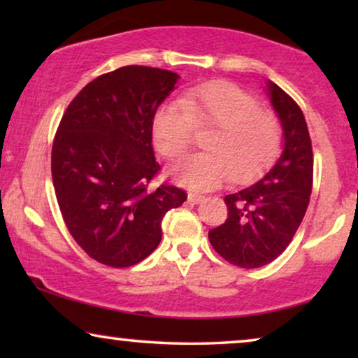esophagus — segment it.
Wrapping results in <instances>:
<instances>
[{"mask_svg": "<svg viewBox=\"0 0 358 358\" xmlns=\"http://www.w3.org/2000/svg\"><path fill=\"white\" fill-rule=\"evenodd\" d=\"M187 199H189V202H192V203H200L205 200V195L197 194V192H189Z\"/></svg>", "mask_w": 358, "mask_h": 358, "instance_id": "esophagus-1", "label": "esophagus"}]
</instances>
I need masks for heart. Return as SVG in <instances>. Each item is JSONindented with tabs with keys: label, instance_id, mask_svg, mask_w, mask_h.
Returning a JSON list of instances; mask_svg holds the SVG:
<instances>
[{
	"label": "heart",
	"instance_id": "obj_1",
	"mask_svg": "<svg viewBox=\"0 0 358 358\" xmlns=\"http://www.w3.org/2000/svg\"><path fill=\"white\" fill-rule=\"evenodd\" d=\"M213 127L205 148L179 159L171 168L176 182L192 190H208L233 178L254 179L275 159L282 131L271 110L228 81L190 87L180 101H164L151 117V138L164 158H178L192 140L194 129Z\"/></svg>",
	"mask_w": 358,
	"mask_h": 358
}]
</instances>
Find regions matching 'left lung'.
<instances>
[{
	"instance_id": "8db88e82",
	"label": "left lung",
	"mask_w": 358,
	"mask_h": 358,
	"mask_svg": "<svg viewBox=\"0 0 358 358\" xmlns=\"http://www.w3.org/2000/svg\"><path fill=\"white\" fill-rule=\"evenodd\" d=\"M267 96L282 124L283 151L257 180L224 197L228 218L208 239L224 261L257 268L285 251L305 217L313 187V148L305 115L275 83Z\"/></svg>"
}]
</instances>
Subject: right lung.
<instances>
[{"mask_svg": "<svg viewBox=\"0 0 358 358\" xmlns=\"http://www.w3.org/2000/svg\"><path fill=\"white\" fill-rule=\"evenodd\" d=\"M178 73L122 66L86 85L62 117L52 179L65 224L83 251L109 267H130L158 248L166 212L187 199L174 185L150 189L159 171L151 117Z\"/></svg>", "mask_w": 358, "mask_h": 358, "instance_id": "right-lung-1", "label": "right lung"}]
</instances>
